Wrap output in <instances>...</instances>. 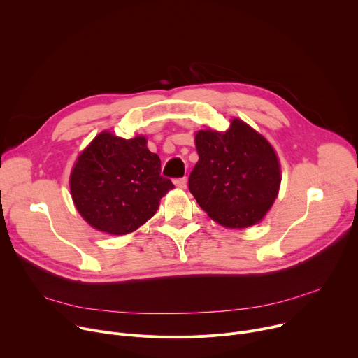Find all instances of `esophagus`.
Listing matches in <instances>:
<instances>
[{
	"label": "esophagus",
	"instance_id": "esophagus-1",
	"mask_svg": "<svg viewBox=\"0 0 358 358\" xmlns=\"http://www.w3.org/2000/svg\"><path fill=\"white\" fill-rule=\"evenodd\" d=\"M188 185V181L187 178H180V180H176V187L180 188V189H185Z\"/></svg>",
	"mask_w": 358,
	"mask_h": 358
}]
</instances>
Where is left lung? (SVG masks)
<instances>
[{"instance_id":"1","label":"left lung","mask_w":358,"mask_h":358,"mask_svg":"<svg viewBox=\"0 0 358 358\" xmlns=\"http://www.w3.org/2000/svg\"><path fill=\"white\" fill-rule=\"evenodd\" d=\"M225 131H195L199 160L188 187L198 206L231 229L259 224L278 198L282 171L272 144L243 120L234 117Z\"/></svg>"}]
</instances>
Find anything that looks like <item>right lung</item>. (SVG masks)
Masks as SVG:
<instances>
[{
    "mask_svg": "<svg viewBox=\"0 0 358 358\" xmlns=\"http://www.w3.org/2000/svg\"><path fill=\"white\" fill-rule=\"evenodd\" d=\"M162 162L147 137L100 131L80 152L69 176L73 206L96 231L127 235L145 224L174 188L160 176Z\"/></svg>",
    "mask_w": 358,
    "mask_h": 358,
    "instance_id": "1",
    "label": "right lung"
}]
</instances>
